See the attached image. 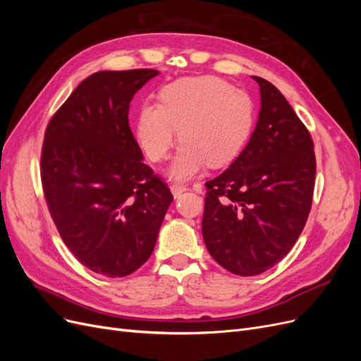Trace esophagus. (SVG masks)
<instances>
[{"mask_svg": "<svg viewBox=\"0 0 361 361\" xmlns=\"http://www.w3.org/2000/svg\"><path fill=\"white\" fill-rule=\"evenodd\" d=\"M170 190H171V194L174 195V199H178L179 195L182 194V192H185L187 191V188L183 187V185H178V183H174V185H171L170 187Z\"/></svg>", "mask_w": 361, "mask_h": 361, "instance_id": "34e87169", "label": "esophagus"}]
</instances>
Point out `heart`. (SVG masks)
Wrapping results in <instances>:
<instances>
[{
	"label": "heart",
	"mask_w": 361,
	"mask_h": 361,
	"mask_svg": "<svg viewBox=\"0 0 361 361\" xmlns=\"http://www.w3.org/2000/svg\"><path fill=\"white\" fill-rule=\"evenodd\" d=\"M161 104L140 106L135 137L154 162L167 158L178 137L180 146L169 174L176 180L194 178L206 164L218 169L241 154L255 123L250 94L218 76L182 78L164 87Z\"/></svg>",
	"instance_id": "b5f03b06"
}]
</instances>
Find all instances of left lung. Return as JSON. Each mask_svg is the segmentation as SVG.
<instances>
[{
  "instance_id": "8db88e82",
  "label": "left lung",
  "mask_w": 361,
  "mask_h": 361,
  "mask_svg": "<svg viewBox=\"0 0 361 361\" xmlns=\"http://www.w3.org/2000/svg\"><path fill=\"white\" fill-rule=\"evenodd\" d=\"M260 111L248 145L206 182L202 232L209 255L236 276L285 257L307 221L316 158L310 133L276 85L253 76Z\"/></svg>"
}]
</instances>
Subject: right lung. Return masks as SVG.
I'll return each instance as SVG.
<instances>
[{
  "mask_svg": "<svg viewBox=\"0 0 361 361\" xmlns=\"http://www.w3.org/2000/svg\"><path fill=\"white\" fill-rule=\"evenodd\" d=\"M158 73L90 75L52 116L43 140L40 176L52 220L72 255L105 277L145 264L173 202L143 162L128 118L134 94Z\"/></svg>",
  "mask_w": 361,
  "mask_h": 361,
  "instance_id": "right-lung-1",
  "label": "right lung"
}]
</instances>
